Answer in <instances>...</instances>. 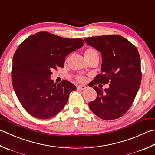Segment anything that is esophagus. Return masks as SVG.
I'll list each match as a JSON object with an SVG mask.
<instances>
[{"mask_svg": "<svg viewBox=\"0 0 155 155\" xmlns=\"http://www.w3.org/2000/svg\"><path fill=\"white\" fill-rule=\"evenodd\" d=\"M87 88V87L85 85H79L77 87V89H79V90H84L85 89Z\"/></svg>", "mask_w": 155, "mask_h": 155, "instance_id": "1", "label": "esophagus"}]
</instances>
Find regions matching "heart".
Returning <instances> with one entry per match:
<instances>
[{"mask_svg":"<svg viewBox=\"0 0 155 155\" xmlns=\"http://www.w3.org/2000/svg\"><path fill=\"white\" fill-rule=\"evenodd\" d=\"M84 58H91L93 56H98V53L97 51L95 49H93V48H88L85 51H84ZM84 78L80 77L78 78V81L83 82L84 81Z\"/></svg>","mask_w":155,"mask_h":155,"instance_id":"b5f03b06","label":"heart"}]
</instances>
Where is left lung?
I'll return each instance as SVG.
<instances>
[{
	"instance_id": "left-lung-1",
	"label": "left lung",
	"mask_w": 155,
	"mask_h": 155,
	"mask_svg": "<svg viewBox=\"0 0 155 155\" xmlns=\"http://www.w3.org/2000/svg\"><path fill=\"white\" fill-rule=\"evenodd\" d=\"M87 44L102 56L101 73L93 81L97 98L89 106L97 116L105 120H116L131 107L141 83L140 58L132 43L118 35L86 38ZM110 83L104 92L95 84Z\"/></svg>"
}]
</instances>
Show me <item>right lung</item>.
I'll return each mask as SVG.
<instances>
[{"label": "right lung", "instance_id": "right-lung-1", "mask_svg": "<svg viewBox=\"0 0 155 155\" xmlns=\"http://www.w3.org/2000/svg\"><path fill=\"white\" fill-rule=\"evenodd\" d=\"M81 38L69 39L38 32L27 38L13 58V86L21 104L38 119H49L61 111L69 94L76 90L71 82L54 83L51 71L63 67L65 57L84 45Z\"/></svg>", "mask_w": 155, "mask_h": 155}]
</instances>
